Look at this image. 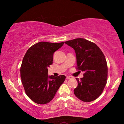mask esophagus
Wrapping results in <instances>:
<instances>
[{
    "mask_svg": "<svg viewBox=\"0 0 124 124\" xmlns=\"http://www.w3.org/2000/svg\"><path fill=\"white\" fill-rule=\"evenodd\" d=\"M71 78H72V77H70V76H67V77H66V79H71Z\"/></svg>",
    "mask_w": 124,
    "mask_h": 124,
    "instance_id": "34e87169",
    "label": "esophagus"
}]
</instances>
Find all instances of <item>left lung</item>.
Returning a JSON list of instances; mask_svg holds the SVG:
<instances>
[{"label":"left lung","instance_id":"8db88e82","mask_svg":"<svg viewBox=\"0 0 124 124\" xmlns=\"http://www.w3.org/2000/svg\"><path fill=\"white\" fill-rule=\"evenodd\" d=\"M74 50L78 69L84 72V77L76 78L74 95L85 102L95 100L101 95L107 83L108 67L105 56L98 46L83 38L64 42Z\"/></svg>","mask_w":124,"mask_h":124}]
</instances>
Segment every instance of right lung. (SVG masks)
I'll return each instance as SVG.
<instances>
[{"mask_svg":"<svg viewBox=\"0 0 124 124\" xmlns=\"http://www.w3.org/2000/svg\"><path fill=\"white\" fill-rule=\"evenodd\" d=\"M63 44L39 42L29 47L23 58L20 69L22 85L28 97L37 104L51 101L66 79L63 75L49 76L47 70L53 62L54 53Z\"/></svg>","mask_w":124,"mask_h":124,"instance_id":"1","label":"right lung"}]
</instances>
